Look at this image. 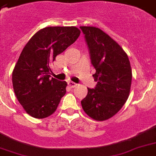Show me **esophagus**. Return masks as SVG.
Wrapping results in <instances>:
<instances>
[{
  "label": "esophagus",
  "mask_w": 156,
  "mask_h": 156,
  "mask_svg": "<svg viewBox=\"0 0 156 156\" xmlns=\"http://www.w3.org/2000/svg\"><path fill=\"white\" fill-rule=\"evenodd\" d=\"M68 85L70 88H73V87H75L76 86H77V84H76V83H73V82H69Z\"/></svg>",
  "instance_id": "1"
}]
</instances>
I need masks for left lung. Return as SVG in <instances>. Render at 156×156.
I'll return each instance as SVG.
<instances>
[{
    "label": "left lung",
    "mask_w": 156,
    "mask_h": 156,
    "mask_svg": "<svg viewBox=\"0 0 156 156\" xmlns=\"http://www.w3.org/2000/svg\"><path fill=\"white\" fill-rule=\"evenodd\" d=\"M87 44L97 84L82 101L88 116L105 121L118 112L130 91L132 69L127 54L117 43L100 28L80 27Z\"/></svg>",
    "instance_id": "obj_1"
}]
</instances>
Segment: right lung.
Returning a JSON list of instances; mask_svg holds the SVG:
<instances>
[{
    "label": "right lung",
    "instance_id": "obj_1",
    "mask_svg": "<svg viewBox=\"0 0 156 156\" xmlns=\"http://www.w3.org/2000/svg\"><path fill=\"white\" fill-rule=\"evenodd\" d=\"M75 27H48L36 32L21 52L12 74L14 93L27 113L45 118L66 93V81L50 78V64L80 35Z\"/></svg>",
    "mask_w": 156,
    "mask_h": 156
}]
</instances>
